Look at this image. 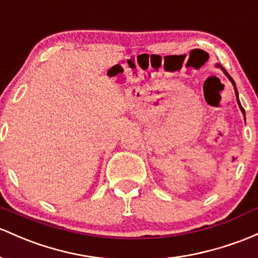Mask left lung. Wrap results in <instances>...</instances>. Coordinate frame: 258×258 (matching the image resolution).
<instances>
[{
    "label": "left lung",
    "instance_id": "1",
    "mask_svg": "<svg viewBox=\"0 0 258 258\" xmlns=\"http://www.w3.org/2000/svg\"><path fill=\"white\" fill-rule=\"evenodd\" d=\"M223 71H224V72H225V75H226V76H228V78H229V79H230V81H231V83H233V86H234V89H235V94H236V99H237V103H239V106H240V109H241L242 114H244V116H245V110H244V107H242V106H241V104H240V101H239V98H237V90H236V87H235V82L233 81V78H231V77H230V76H229V75H228V72H226V71H225L224 69H223Z\"/></svg>",
    "mask_w": 258,
    "mask_h": 258
}]
</instances>
